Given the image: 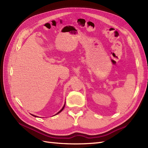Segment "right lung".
<instances>
[{
	"mask_svg": "<svg viewBox=\"0 0 148 148\" xmlns=\"http://www.w3.org/2000/svg\"><path fill=\"white\" fill-rule=\"evenodd\" d=\"M65 104H64V106H63V107H62V109H61V110H60L59 112H57V114H56V115H57L58 114H59L60 112H62V110H63V109H64V107H65ZM31 115H32L33 116H34V117H37V116H36V115H33V114H31Z\"/></svg>",
	"mask_w": 148,
	"mask_h": 148,
	"instance_id": "obj_1",
	"label": "right lung"
}]
</instances>
